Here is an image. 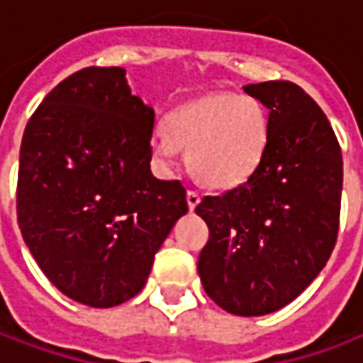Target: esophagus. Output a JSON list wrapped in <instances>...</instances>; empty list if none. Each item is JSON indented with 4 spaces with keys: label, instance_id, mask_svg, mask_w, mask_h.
<instances>
[{
    "label": "esophagus",
    "instance_id": "esophagus-1",
    "mask_svg": "<svg viewBox=\"0 0 363 363\" xmlns=\"http://www.w3.org/2000/svg\"><path fill=\"white\" fill-rule=\"evenodd\" d=\"M188 206H190V211H194L196 206H198V202H200V192L198 190H188Z\"/></svg>",
    "mask_w": 363,
    "mask_h": 363
}]
</instances>
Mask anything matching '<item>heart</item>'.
<instances>
[{
	"instance_id": "heart-1",
	"label": "heart",
	"mask_w": 363,
	"mask_h": 363,
	"mask_svg": "<svg viewBox=\"0 0 363 363\" xmlns=\"http://www.w3.org/2000/svg\"><path fill=\"white\" fill-rule=\"evenodd\" d=\"M150 148L161 167H173L182 148L202 182L217 188L238 186L267 155L269 116L254 96L213 92L175 109L165 132L152 136Z\"/></svg>"
}]
</instances>
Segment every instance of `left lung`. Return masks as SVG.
<instances>
[{"instance_id":"1","label":"left lung","mask_w":363,"mask_h":363,"mask_svg":"<svg viewBox=\"0 0 363 363\" xmlns=\"http://www.w3.org/2000/svg\"><path fill=\"white\" fill-rule=\"evenodd\" d=\"M244 91L269 109V148L244 184L196 206L208 225L198 274L223 310L262 316L298 298L330 258L343 157L324 111L298 84L271 80Z\"/></svg>"}]
</instances>
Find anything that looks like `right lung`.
<instances>
[{
    "instance_id": "right-lung-1",
    "label": "right lung",
    "mask_w": 363,
    "mask_h": 363,
    "mask_svg": "<svg viewBox=\"0 0 363 363\" xmlns=\"http://www.w3.org/2000/svg\"><path fill=\"white\" fill-rule=\"evenodd\" d=\"M155 111L123 67H84L26 123L16 188L22 238L69 299L111 308L144 287L155 254L188 213L179 179L150 173Z\"/></svg>"
}]
</instances>
